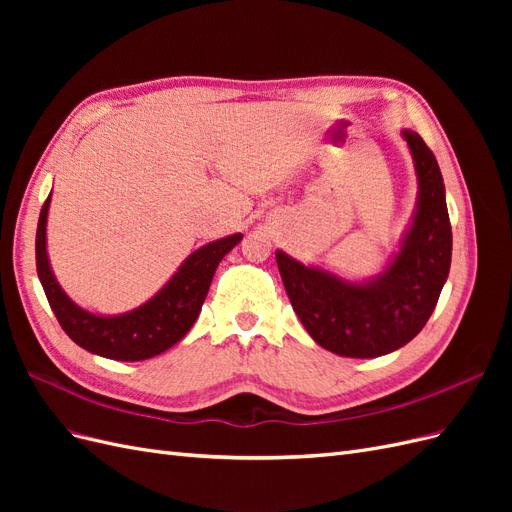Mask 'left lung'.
<instances>
[{"label":"left lung","instance_id":"obj_1","mask_svg":"<svg viewBox=\"0 0 512 512\" xmlns=\"http://www.w3.org/2000/svg\"><path fill=\"white\" fill-rule=\"evenodd\" d=\"M401 136L412 153L418 194L412 222L389 265L365 282H352L275 252L305 331L324 350L350 359L389 354L421 333L451 271L453 232L438 160L416 132L401 130Z\"/></svg>","mask_w":512,"mask_h":512}]
</instances>
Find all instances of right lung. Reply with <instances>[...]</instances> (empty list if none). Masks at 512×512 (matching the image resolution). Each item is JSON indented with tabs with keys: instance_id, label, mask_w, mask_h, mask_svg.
<instances>
[{
	"instance_id": "1",
	"label": "right lung",
	"mask_w": 512,
	"mask_h": 512,
	"mask_svg": "<svg viewBox=\"0 0 512 512\" xmlns=\"http://www.w3.org/2000/svg\"><path fill=\"white\" fill-rule=\"evenodd\" d=\"M49 205L51 194L42 205L36 230V269L46 299L61 329L74 344L113 361H145L181 342L200 314L220 260L243 239L241 232H237L198 247L147 303L130 312L102 316L76 305L55 280L46 254Z\"/></svg>"
}]
</instances>
